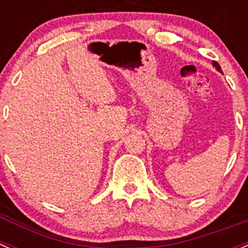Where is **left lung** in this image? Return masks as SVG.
<instances>
[{"instance_id":"left-lung-1","label":"left lung","mask_w":248,"mask_h":248,"mask_svg":"<svg viewBox=\"0 0 248 248\" xmlns=\"http://www.w3.org/2000/svg\"><path fill=\"white\" fill-rule=\"evenodd\" d=\"M212 65L215 66V67H216V70H217V71H219V72H222V70H220V66L218 65V62H216V61H213V62H212Z\"/></svg>"}]
</instances>
